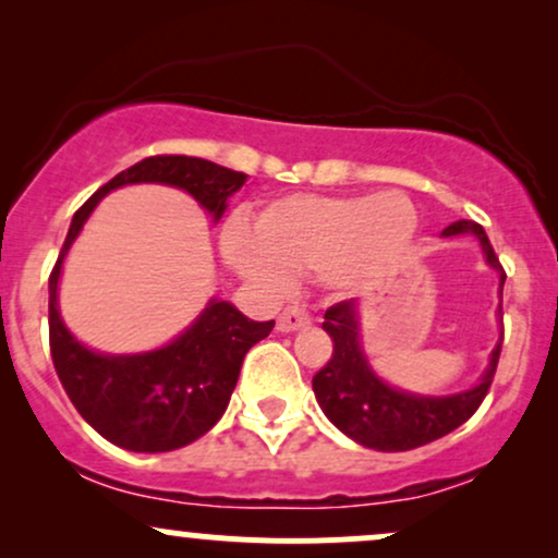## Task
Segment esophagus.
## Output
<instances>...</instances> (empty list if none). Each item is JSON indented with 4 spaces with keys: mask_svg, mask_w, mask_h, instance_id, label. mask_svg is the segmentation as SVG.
<instances>
[{
    "mask_svg": "<svg viewBox=\"0 0 558 558\" xmlns=\"http://www.w3.org/2000/svg\"><path fill=\"white\" fill-rule=\"evenodd\" d=\"M310 325V315H306L304 310H299V306H288L283 315L278 317V332H293V330H301Z\"/></svg>",
    "mask_w": 558,
    "mask_h": 558,
    "instance_id": "34e87169",
    "label": "esophagus"
}]
</instances>
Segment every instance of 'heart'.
I'll list each match as a JSON object with an SVG mask.
<instances>
[{
  "label": "heart",
  "instance_id": "obj_1",
  "mask_svg": "<svg viewBox=\"0 0 558 558\" xmlns=\"http://www.w3.org/2000/svg\"><path fill=\"white\" fill-rule=\"evenodd\" d=\"M417 209L401 191L373 196L296 194L275 198L254 220V234L230 226L222 252L235 272L270 293L286 291L291 272L317 270L325 288L356 293L407 254Z\"/></svg>",
  "mask_w": 558,
  "mask_h": 558
}]
</instances>
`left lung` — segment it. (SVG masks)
Wrapping results in <instances>:
<instances>
[{
  "label": "left lung",
  "instance_id": "8db88e82",
  "mask_svg": "<svg viewBox=\"0 0 558 558\" xmlns=\"http://www.w3.org/2000/svg\"><path fill=\"white\" fill-rule=\"evenodd\" d=\"M440 235L444 239L475 235L483 248L485 265L498 272V299H501L506 272L483 226L472 220H459ZM360 310V301L349 299L325 312L323 330L332 338V356L312 377V390H315L319 409L338 430L375 451H412V448L433 444V440L457 430L477 412L493 383V373H496L504 328L488 356V367L477 377L475 386L459 390V393L425 396L390 386L375 373L362 345ZM496 319L501 325V301H498Z\"/></svg>",
  "mask_w": 558,
  "mask_h": 558
}]
</instances>
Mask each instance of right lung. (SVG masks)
Wrapping results in <instances>:
<instances>
[{"instance_id":"add662e5","label":"right lung","mask_w":558,"mask_h":558,"mask_svg":"<svg viewBox=\"0 0 558 558\" xmlns=\"http://www.w3.org/2000/svg\"><path fill=\"white\" fill-rule=\"evenodd\" d=\"M248 175L198 157H146L118 172L73 215L49 278V345L68 399L110 444L138 453L175 451L213 430L226 414L246 351L270 336L275 319L254 323L230 301L213 296L194 323L159 349L105 354L70 332L60 315V278L70 246L99 202L123 185L157 183L181 189L213 222Z\"/></svg>"}]
</instances>
